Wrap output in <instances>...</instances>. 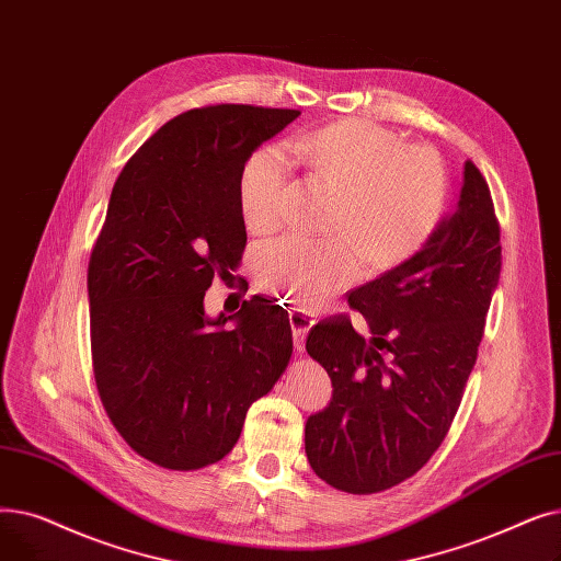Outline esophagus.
I'll return each instance as SVG.
<instances>
[{
	"mask_svg": "<svg viewBox=\"0 0 561 561\" xmlns=\"http://www.w3.org/2000/svg\"><path fill=\"white\" fill-rule=\"evenodd\" d=\"M314 324V314L301 308H291L289 310V327H291V337H295V350L304 352L306 335Z\"/></svg>",
	"mask_w": 561,
	"mask_h": 561,
	"instance_id": "esophagus-1",
	"label": "esophagus"
}]
</instances>
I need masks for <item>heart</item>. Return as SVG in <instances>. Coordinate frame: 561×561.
<instances>
[{
  "mask_svg": "<svg viewBox=\"0 0 561 561\" xmlns=\"http://www.w3.org/2000/svg\"><path fill=\"white\" fill-rule=\"evenodd\" d=\"M308 182L335 196L327 247L276 242L257 255L260 287L312 306L354 278V260L371 276L409 262L436 232L447 175L434 150L404 146L397 131L367 121H335L291 141ZM285 169L276 150L249 157L237 182L239 217L253 234L278 226Z\"/></svg>",
  "mask_w": 561,
  "mask_h": 561,
  "instance_id": "b5f03b06",
  "label": "heart"
}]
</instances>
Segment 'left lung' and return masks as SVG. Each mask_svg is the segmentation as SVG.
Masks as SVG:
<instances>
[{"label": "left lung", "mask_w": 561, "mask_h": 561, "mask_svg": "<svg viewBox=\"0 0 561 561\" xmlns=\"http://www.w3.org/2000/svg\"><path fill=\"white\" fill-rule=\"evenodd\" d=\"M500 266L489 184L466 162L455 207L422 251L350 295L367 335L337 317L306 340L333 383L329 407L306 422L319 479L346 493H379L432 459L474 367Z\"/></svg>", "instance_id": "1"}]
</instances>
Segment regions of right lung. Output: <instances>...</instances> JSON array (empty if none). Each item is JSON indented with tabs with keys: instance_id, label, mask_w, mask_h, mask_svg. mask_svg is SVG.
I'll return each mask as SVG.
<instances>
[{
	"instance_id": "1",
	"label": "right lung",
	"mask_w": 561,
	"mask_h": 561,
	"mask_svg": "<svg viewBox=\"0 0 561 561\" xmlns=\"http://www.w3.org/2000/svg\"><path fill=\"white\" fill-rule=\"evenodd\" d=\"M299 114L251 104L184 112L114 184L87 280L93 371L118 434L162 468L224 459L289 363L287 310L253 297L207 317L203 299L242 262L239 173Z\"/></svg>"
}]
</instances>
